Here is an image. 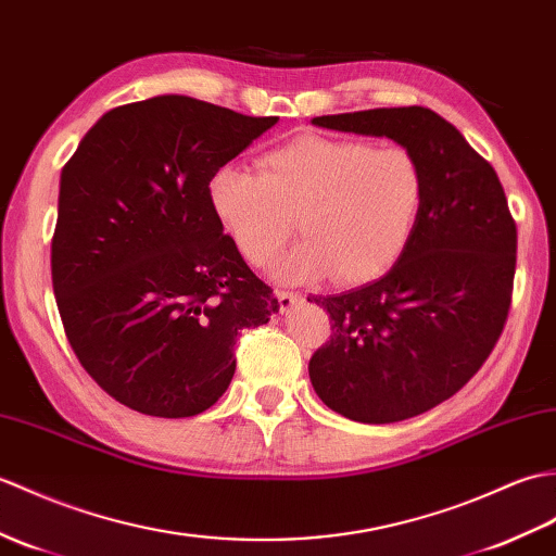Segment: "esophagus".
<instances>
[{
  "label": "esophagus",
  "mask_w": 556,
  "mask_h": 556,
  "mask_svg": "<svg viewBox=\"0 0 556 556\" xmlns=\"http://www.w3.org/2000/svg\"><path fill=\"white\" fill-rule=\"evenodd\" d=\"M275 295H277V301H279L281 313H289V309L293 307V303H299V301H301V293H295V291H283V289H277V291H275Z\"/></svg>",
  "instance_id": "1"
}]
</instances>
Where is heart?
<instances>
[{
  "label": "heart",
  "instance_id": "obj_1",
  "mask_svg": "<svg viewBox=\"0 0 556 556\" xmlns=\"http://www.w3.org/2000/svg\"><path fill=\"white\" fill-rule=\"evenodd\" d=\"M211 205L239 253L255 267L299 227L307 237L273 273L287 281L331 275L359 283L383 275L409 247L426 197L421 159L403 144L301 135L267 151L261 173L223 165Z\"/></svg>",
  "mask_w": 556,
  "mask_h": 556
}]
</instances>
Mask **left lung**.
I'll list each match as a JSON object with an SVG mask.
<instances>
[{
  "label": "left lung",
  "mask_w": 556,
  "mask_h": 556,
  "mask_svg": "<svg viewBox=\"0 0 556 556\" xmlns=\"http://www.w3.org/2000/svg\"><path fill=\"white\" fill-rule=\"evenodd\" d=\"M313 123L412 149L426 197L409 247L381 279L327 299L307 295L333 321L331 339L309 357V381L325 405L353 421L424 415L481 369L505 329L516 273L505 189L495 167L431 109H371Z\"/></svg>",
  "instance_id": "8db88e82"
}]
</instances>
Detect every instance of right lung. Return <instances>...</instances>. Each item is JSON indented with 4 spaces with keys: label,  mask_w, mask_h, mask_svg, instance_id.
<instances>
[{
    "label": "right lung",
    "mask_w": 556,
    "mask_h": 556,
    "mask_svg": "<svg viewBox=\"0 0 556 556\" xmlns=\"http://www.w3.org/2000/svg\"><path fill=\"white\" fill-rule=\"evenodd\" d=\"M279 118L165 94L103 113L61 170L51 283L73 353L121 405L193 417L279 301L223 231L215 170Z\"/></svg>",
    "instance_id": "obj_1"
}]
</instances>
